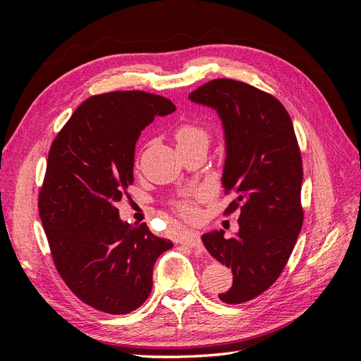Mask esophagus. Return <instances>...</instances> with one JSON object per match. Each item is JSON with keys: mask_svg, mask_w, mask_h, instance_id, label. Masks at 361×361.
I'll use <instances>...</instances> for the list:
<instances>
[{"mask_svg": "<svg viewBox=\"0 0 361 361\" xmlns=\"http://www.w3.org/2000/svg\"><path fill=\"white\" fill-rule=\"evenodd\" d=\"M180 244L187 245V247H191V248H200L202 247V239H200V235L199 233H185L182 238H180Z\"/></svg>", "mask_w": 361, "mask_h": 361, "instance_id": "obj_1", "label": "esophagus"}]
</instances>
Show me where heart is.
I'll return each mask as SVG.
<instances>
[{"label":"heart","instance_id":"1","mask_svg":"<svg viewBox=\"0 0 361 361\" xmlns=\"http://www.w3.org/2000/svg\"><path fill=\"white\" fill-rule=\"evenodd\" d=\"M178 141V147H192L209 145L211 134L206 126L199 122H183L176 128L174 133ZM211 197V190L206 187L192 188L183 197L174 200L173 207L183 220L194 221L199 216V206Z\"/></svg>","mask_w":361,"mask_h":361}]
</instances>
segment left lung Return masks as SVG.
Instances as JSON below:
<instances>
[{"instance_id": "1", "label": "left lung", "mask_w": 361, "mask_h": 361, "mask_svg": "<svg viewBox=\"0 0 361 361\" xmlns=\"http://www.w3.org/2000/svg\"><path fill=\"white\" fill-rule=\"evenodd\" d=\"M191 101L220 114L227 158L224 192L236 199L224 215L239 209V232L202 236L220 264L233 272V285L218 295L226 304L253 300L274 285L285 269L302 227V159L289 113L264 90L218 78L200 85Z\"/></svg>"}]
</instances>
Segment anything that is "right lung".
<instances>
[{
	"mask_svg": "<svg viewBox=\"0 0 361 361\" xmlns=\"http://www.w3.org/2000/svg\"><path fill=\"white\" fill-rule=\"evenodd\" d=\"M174 110L167 97L141 90L94 94L51 145L39 215L60 277L96 310L138 309L150 295L157 259L173 247L146 223H123L117 203L134 182L141 130Z\"/></svg>",
	"mask_w": 361,
	"mask_h": 361,
	"instance_id": "right-lung-1",
	"label": "right lung"
}]
</instances>
